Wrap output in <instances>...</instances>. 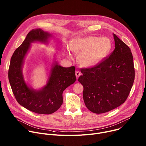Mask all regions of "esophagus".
Masks as SVG:
<instances>
[{
	"label": "esophagus",
	"mask_w": 146,
	"mask_h": 146,
	"mask_svg": "<svg viewBox=\"0 0 146 146\" xmlns=\"http://www.w3.org/2000/svg\"><path fill=\"white\" fill-rule=\"evenodd\" d=\"M75 75H76V78L78 79L80 75H81V73H80V72L79 71H76L75 72Z\"/></svg>",
	"instance_id": "esophagus-1"
}]
</instances>
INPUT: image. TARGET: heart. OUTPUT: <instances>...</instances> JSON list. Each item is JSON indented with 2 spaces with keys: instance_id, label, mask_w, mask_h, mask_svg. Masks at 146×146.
Listing matches in <instances>:
<instances>
[{
  "instance_id": "heart-1",
  "label": "heart",
  "mask_w": 146,
  "mask_h": 146,
  "mask_svg": "<svg viewBox=\"0 0 146 146\" xmlns=\"http://www.w3.org/2000/svg\"><path fill=\"white\" fill-rule=\"evenodd\" d=\"M111 48V43L107 37L78 36L73 38L66 48V54L73 58L74 54H79L78 60L84 67L96 66L103 60Z\"/></svg>"
}]
</instances>
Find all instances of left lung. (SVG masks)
Masks as SVG:
<instances>
[{"mask_svg": "<svg viewBox=\"0 0 146 146\" xmlns=\"http://www.w3.org/2000/svg\"><path fill=\"white\" fill-rule=\"evenodd\" d=\"M115 49L96 66L81 69L78 81L84 86L83 98L89 110L102 114L123 104L135 80L133 56L129 48L113 34Z\"/></svg>", "mask_w": 146, "mask_h": 146, "instance_id": "left-lung-1", "label": "left lung"}]
</instances>
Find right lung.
Returning a JSON list of instances; mask_svg holds the SVG:
<instances>
[{"instance_id":"right-lung-1","label":"right lung","mask_w":146,"mask_h":146,"mask_svg":"<svg viewBox=\"0 0 146 146\" xmlns=\"http://www.w3.org/2000/svg\"><path fill=\"white\" fill-rule=\"evenodd\" d=\"M52 36L40 28L32 29L14 51L9 69V82L16 100L24 108L37 114H51L59 109L62 104L63 91L76 80L74 66L63 67L54 61L47 82L42 89H34L25 81L23 67L31 43L47 44Z\"/></svg>"}]
</instances>
